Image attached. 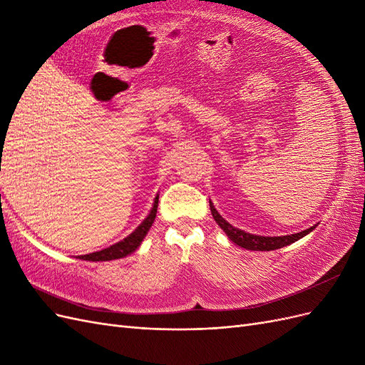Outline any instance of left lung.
Wrapping results in <instances>:
<instances>
[{
	"label": "left lung",
	"mask_w": 365,
	"mask_h": 365,
	"mask_svg": "<svg viewBox=\"0 0 365 365\" xmlns=\"http://www.w3.org/2000/svg\"><path fill=\"white\" fill-rule=\"evenodd\" d=\"M210 210H212V215L216 220V224L224 230V233L228 236L231 242H235L236 245L240 248H245L248 251H274V250H280L283 247H288L294 242L303 239L306 235L312 233V231L317 228V225L309 227L303 231H298V233L292 235H286V236H263V235H256V233H250L247 230H242L235 227L233 224H230L225 217L220 216V213L213 205L212 200H210Z\"/></svg>",
	"instance_id": "1"
}]
</instances>
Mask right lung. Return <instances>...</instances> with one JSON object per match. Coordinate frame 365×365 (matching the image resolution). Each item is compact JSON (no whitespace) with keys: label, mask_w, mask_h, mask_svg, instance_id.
<instances>
[{"label":"right lung","mask_w":365,"mask_h":365,"mask_svg":"<svg viewBox=\"0 0 365 365\" xmlns=\"http://www.w3.org/2000/svg\"><path fill=\"white\" fill-rule=\"evenodd\" d=\"M157 208H158V200H155V204H153V208L150 210L149 216L137 227L134 233H130L123 240H120V242H117V244L108 247L102 251L83 254V256H79V259L90 260V262H106V260H115V259L129 256L130 252H134L141 245V240L146 237L148 231L150 230V227L153 224V220H155V217H157Z\"/></svg>","instance_id":"1"}]
</instances>
